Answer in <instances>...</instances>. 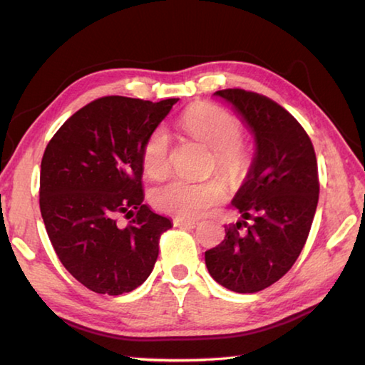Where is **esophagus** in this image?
<instances>
[{"instance_id":"esophagus-1","label":"esophagus","mask_w":365,"mask_h":365,"mask_svg":"<svg viewBox=\"0 0 365 365\" xmlns=\"http://www.w3.org/2000/svg\"><path fill=\"white\" fill-rule=\"evenodd\" d=\"M174 225L175 227H187V228H195L197 227L196 220H188V219H174Z\"/></svg>"}]
</instances>
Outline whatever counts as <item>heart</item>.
I'll use <instances>...</instances> for the list:
<instances>
[{
	"label": "heart",
	"instance_id": "b5f03b06",
	"mask_svg": "<svg viewBox=\"0 0 365 365\" xmlns=\"http://www.w3.org/2000/svg\"><path fill=\"white\" fill-rule=\"evenodd\" d=\"M180 127L191 138L212 151L211 170L228 182H242L250 172L252 156L242 137V123L225 109L212 104H196L182 115ZM143 170L150 178H163L170 169V138L156 128L143 148ZM225 197V183L219 177L205 182L170 180L150 195L151 205L178 219H197Z\"/></svg>",
	"mask_w": 365,
	"mask_h": 365
}]
</instances>
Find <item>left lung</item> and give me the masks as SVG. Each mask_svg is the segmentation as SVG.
I'll use <instances>...</instances> for the list:
<instances>
[{
  "instance_id": "left-lung-1",
  "label": "left lung",
  "mask_w": 365,
  "mask_h": 365,
  "mask_svg": "<svg viewBox=\"0 0 365 365\" xmlns=\"http://www.w3.org/2000/svg\"><path fill=\"white\" fill-rule=\"evenodd\" d=\"M214 95L248 123L256 156L232 201L243 220L228 225L224 242L206 251V265L222 287L256 293L280 280L304 248L319 201L316 151L301 123L270 98L242 88ZM243 225L247 233L240 234Z\"/></svg>"
}]
</instances>
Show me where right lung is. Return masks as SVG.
I'll return each instance as SVG.
<instances>
[{
    "label": "right lung",
    "mask_w": 365,
    "mask_h": 365,
    "mask_svg": "<svg viewBox=\"0 0 365 365\" xmlns=\"http://www.w3.org/2000/svg\"><path fill=\"white\" fill-rule=\"evenodd\" d=\"M178 98L103 96L71 115L43 154L40 211L49 242L83 287L117 296L153 272L168 217L143 205V148ZM120 215L133 220L118 224Z\"/></svg>",
    "instance_id": "right-lung-1"
}]
</instances>
